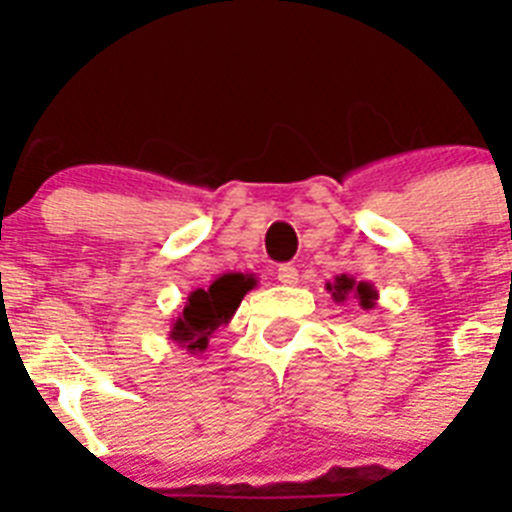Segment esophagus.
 Listing matches in <instances>:
<instances>
[{"label":"esophagus","mask_w":512,"mask_h":512,"mask_svg":"<svg viewBox=\"0 0 512 512\" xmlns=\"http://www.w3.org/2000/svg\"><path fill=\"white\" fill-rule=\"evenodd\" d=\"M297 277H300V274H297V269L292 264H282L277 269V279L282 284H295Z\"/></svg>","instance_id":"34e87169"}]
</instances>
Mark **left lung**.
Masks as SVG:
<instances>
[{"mask_svg": "<svg viewBox=\"0 0 512 512\" xmlns=\"http://www.w3.org/2000/svg\"><path fill=\"white\" fill-rule=\"evenodd\" d=\"M325 289H328L330 297L336 302H346L348 297H354V300H359V305L364 307V310H372L379 300V292L374 289L372 282H356V279L348 277V274H341V277H336L333 282H328Z\"/></svg>", "mask_w": 512, "mask_h": 512, "instance_id": "1", "label": "left lung"}]
</instances>
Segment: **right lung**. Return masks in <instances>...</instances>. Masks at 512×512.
Masks as SVG:
<instances>
[{
	"mask_svg": "<svg viewBox=\"0 0 512 512\" xmlns=\"http://www.w3.org/2000/svg\"><path fill=\"white\" fill-rule=\"evenodd\" d=\"M253 287H256L253 274L228 271V274H220L207 289L200 287L189 292L179 315L171 320L169 338L179 348H187L189 354H202L212 333L220 325L230 323L241 300Z\"/></svg>",
	"mask_w": 512,
	"mask_h": 512,
	"instance_id": "obj_1",
	"label": "right lung"
}]
</instances>
